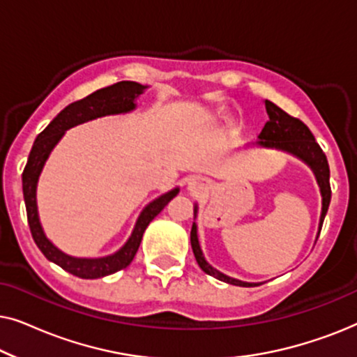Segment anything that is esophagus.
Here are the masks:
<instances>
[{
	"instance_id": "obj_1",
	"label": "esophagus",
	"mask_w": 357,
	"mask_h": 357,
	"mask_svg": "<svg viewBox=\"0 0 357 357\" xmlns=\"http://www.w3.org/2000/svg\"><path fill=\"white\" fill-rule=\"evenodd\" d=\"M188 190H190V192H193V193L199 192V190H202V182H199L198 178H192L188 182Z\"/></svg>"
}]
</instances>
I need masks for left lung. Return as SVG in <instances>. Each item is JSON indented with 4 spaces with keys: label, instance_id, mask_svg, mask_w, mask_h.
<instances>
[{
    "label": "left lung",
    "instance_id": "1",
    "mask_svg": "<svg viewBox=\"0 0 357 357\" xmlns=\"http://www.w3.org/2000/svg\"><path fill=\"white\" fill-rule=\"evenodd\" d=\"M268 120L265 126H263L261 133L258 135L260 141H257V144L263 146V148H275L286 151L296 158L309 165V167L314 170L317 182H319L320 193H321V216H320V229L321 224H324L325 214L328 211L330 199H331V188H330V167L328 160H326V155L321 148L317 143L312 131L307 128L304 121H301L296 116H291L286 114L284 110L280 109L276 104H273L270 100H265ZM197 206H195V214H197ZM320 234V231H319ZM190 241H192V248L195 253V258H197L198 265L202 270L209 276L218 278L224 282H229V284L234 286H242V287H253L261 284V282H245L238 281L236 278H229L222 273L209 265V263L204 260L202 248H199L198 236H197V224L193 222L192 232H190Z\"/></svg>",
    "mask_w": 357,
    "mask_h": 357
}]
</instances>
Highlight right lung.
Masks as SVG:
<instances>
[{
	"label": "right lung",
	"instance_id": "1",
	"mask_svg": "<svg viewBox=\"0 0 357 357\" xmlns=\"http://www.w3.org/2000/svg\"><path fill=\"white\" fill-rule=\"evenodd\" d=\"M146 86H141L138 82L133 81H120L116 84H112L104 89H99L92 92L84 99L76 100L65 107L55 119L50 121V125L37 136L33 141V146L29 154L27 164L22 172V192H24V202H26L27 209V221L29 227H31L33 242L40 248V252L47 257V260L56 263L63 270L71 273L82 280H96V278L109 276L112 273H116L123 270L133 261V258L138 252L141 238L146 227L149 222L162 211L170 199L178 193V188L170 190V192L160 195L154 202H151L143 211H141L136 226L131 232V236L123 247L114 255H107L100 258H76L71 255L63 253L60 248H56L53 243L48 241L43 229L38 221L37 213V182L38 175H40L43 164L50 155L52 149L55 148L58 141L63 138L66 130L73 128V126L84 123V121L100 119L105 115H116V114H126V112L135 110V99L139 94H143Z\"/></svg>",
	"mask_w": 357,
	"mask_h": 357
}]
</instances>
